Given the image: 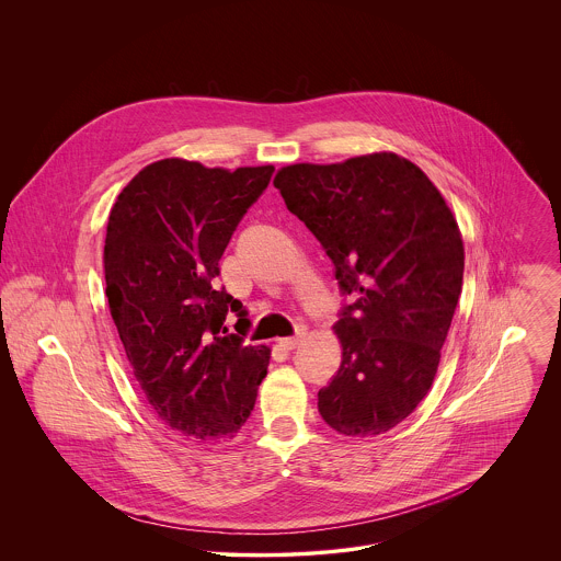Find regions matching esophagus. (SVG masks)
Listing matches in <instances>:
<instances>
[{"label":"esophagus","instance_id":"esophagus-1","mask_svg":"<svg viewBox=\"0 0 561 561\" xmlns=\"http://www.w3.org/2000/svg\"><path fill=\"white\" fill-rule=\"evenodd\" d=\"M307 336V328H298V334L296 336H285V339H278V345L283 347V350H296L300 343H302V339Z\"/></svg>","mask_w":561,"mask_h":561}]
</instances>
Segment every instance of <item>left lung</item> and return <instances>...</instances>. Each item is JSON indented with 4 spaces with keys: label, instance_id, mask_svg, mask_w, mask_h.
Instances as JSON below:
<instances>
[{
    "label": "left lung",
    "instance_id": "8db88e82",
    "mask_svg": "<svg viewBox=\"0 0 561 561\" xmlns=\"http://www.w3.org/2000/svg\"><path fill=\"white\" fill-rule=\"evenodd\" d=\"M352 296L332 325L341 367L318 393L343 436L393 430L434 382L462 291L465 243L438 187L391 151L291 163L274 176Z\"/></svg>",
    "mask_w": 561,
    "mask_h": 561
}]
</instances>
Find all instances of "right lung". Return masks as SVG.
Wrapping results in <instances>:
<instances>
[{
	"instance_id": "1",
	"label": "right lung",
	"mask_w": 561,
	"mask_h": 561,
	"mask_svg": "<svg viewBox=\"0 0 561 561\" xmlns=\"http://www.w3.org/2000/svg\"><path fill=\"white\" fill-rule=\"evenodd\" d=\"M274 165L238 170L165 158L116 196L105 231V296L134 376L170 430L233 438L267 376L270 347L225 334L240 300L214 287L220 256Z\"/></svg>"
}]
</instances>
